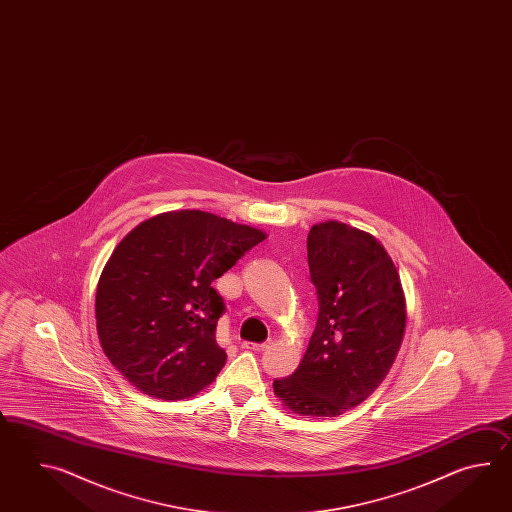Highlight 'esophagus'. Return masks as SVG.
<instances>
[{"mask_svg":"<svg viewBox=\"0 0 512 512\" xmlns=\"http://www.w3.org/2000/svg\"><path fill=\"white\" fill-rule=\"evenodd\" d=\"M241 348L249 349V351H261V349L267 348V344H265V342H261V344H256V342H247V340H245V342L241 344Z\"/></svg>","mask_w":512,"mask_h":512,"instance_id":"34e87169","label":"esophagus"}]
</instances>
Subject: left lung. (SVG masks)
Instances as JSON below:
<instances>
[{"instance_id": "left-lung-1", "label": "left lung", "mask_w": 512, "mask_h": 512, "mask_svg": "<svg viewBox=\"0 0 512 512\" xmlns=\"http://www.w3.org/2000/svg\"><path fill=\"white\" fill-rule=\"evenodd\" d=\"M316 327L293 375L274 393L294 414L337 417L366 401L401 348L406 309L392 258L368 232L326 221L307 236Z\"/></svg>"}]
</instances>
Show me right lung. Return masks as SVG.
Instances as JSON below:
<instances>
[{
    "instance_id": "right-lung-1",
    "label": "right lung",
    "mask_w": 512,
    "mask_h": 512,
    "mask_svg": "<svg viewBox=\"0 0 512 512\" xmlns=\"http://www.w3.org/2000/svg\"><path fill=\"white\" fill-rule=\"evenodd\" d=\"M263 240L261 230L201 210L137 225L98 280V338L111 364L155 399L208 386L227 360L216 340L225 302L212 282Z\"/></svg>"
}]
</instances>
